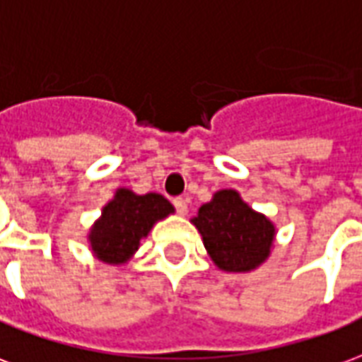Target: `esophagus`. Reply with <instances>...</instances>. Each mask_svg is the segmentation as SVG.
Here are the masks:
<instances>
[{"label": "esophagus", "mask_w": 362, "mask_h": 362, "mask_svg": "<svg viewBox=\"0 0 362 362\" xmlns=\"http://www.w3.org/2000/svg\"><path fill=\"white\" fill-rule=\"evenodd\" d=\"M173 206L177 208V212L181 214V216H187V212H189V204H187V200L185 199L173 200Z\"/></svg>", "instance_id": "obj_1"}]
</instances>
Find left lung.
I'll use <instances>...</instances> for the list:
<instances>
[{
	"label": "left lung",
	"mask_w": 362,
	"mask_h": 362,
	"mask_svg": "<svg viewBox=\"0 0 362 362\" xmlns=\"http://www.w3.org/2000/svg\"><path fill=\"white\" fill-rule=\"evenodd\" d=\"M191 221L202 235L208 257L223 272L257 270L274 249V221L252 210L235 189L214 192Z\"/></svg>",
	"instance_id": "8db88e82"
}]
</instances>
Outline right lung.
<instances>
[{
  "label": "right lung",
  "mask_w": 362,
  "mask_h": 362,
  "mask_svg": "<svg viewBox=\"0 0 362 362\" xmlns=\"http://www.w3.org/2000/svg\"><path fill=\"white\" fill-rule=\"evenodd\" d=\"M173 212V204L158 192L136 194L119 187L88 231L92 255L105 264H127L154 223Z\"/></svg>",
  "instance_id": "1"
}]
</instances>
